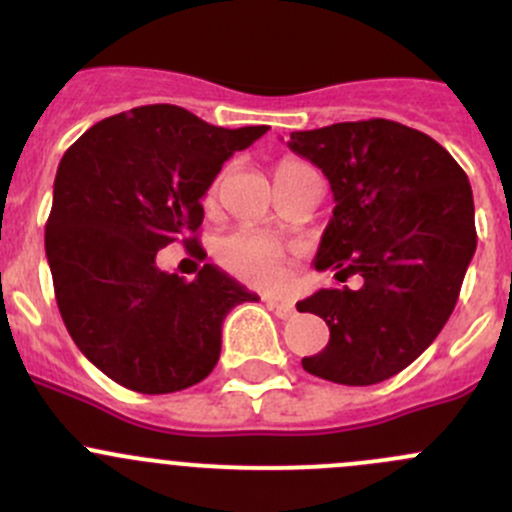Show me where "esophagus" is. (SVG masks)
<instances>
[{"mask_svg": "<svg viewBox=\"0 0 512 512\" xmlns=\"http://www.w3.org/2000/svg\"><path fill=\"white\" fill-rule=\"evenodd\" d=\"M270 309H272V312H275L280 319L294 317V312H297V309H294V302H287V299H272Z\"/></svg>", "mask_w": 512, "mask_h": 512, "instance_id": "1", "label": "esophagus"}]
</instances>
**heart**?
<instances>
[{
	"label": "heart",
	"mask_w": 512,
	"mask_h": 512,
	"mask_svg": "<svg viewBox=\"0 0 512 512\" xmlns=\"http://www.w3.org/2000/svg\"><path fill=\"white\" fill-rule=\"evenodd\" d=\"M299 168H307V165L285 160L277 168V175L292 173V170ZM218 257L225 270H230L240 280L260 287L280 285L285 280L289 262L287 247H282L277 240L255 230H237L223 237L218 245Z\"/></svg>",
	"instance_id": "obj_1"
}]
</instances>
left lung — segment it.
Returning a JSON list of instances; mask_svg holds the SVG:
<instances>
[{
  "mask_svg": "<svg viewBox=\"0 0 512 512\" xmlns=\"http://www.w3.org/2000/svg\"><path fill=\"white\" fill-rule=\"evenodd\" d=\"M287 146L332 185L314 267L364 280L297 302L329 327L302 366L334 384H379L426 352L456 307L476 252L468 175L431 136L386 118L294 131Z\"/></svg>",
  "mask_w": 512,
  "mask_h": 512,
  "instance_id": "left-lung-1",
  "label": "left lung"
}]
</instances>
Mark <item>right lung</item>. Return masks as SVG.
Instances as JSON below:
<instances>
[{"mask_svg":"<svg viewBox=\"0 0 512 512\" xmlns=\"http://www.w3.org/2000/svg\"><path fill=\"white\" fill-rule=\"evenodd\" d=\"M265 133L153 103L103 118L61 158L44 235L56 304L81 354L116 384L141 394L198 384L218 364L227 312L257 302L215 265L185 282L156 255L198 245L200 200L225 160Z\"/></svg>","mask_w":512,"mask_h":512,"instance_id":"add662e5","label":"right lung"}]
</instances>
